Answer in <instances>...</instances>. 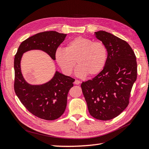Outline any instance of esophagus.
<instances>
[{
	"label": "esophagus",
	"mask_w": 149,
	"mask_h": 149,
	"mask_svg": "<svg viewBox=\"0 0 149 149\" xmlns=\"http://www.w3.org/2000/svg\"><path fill=\"white\" fill-rule=\"evenodd\" d=\"M80 83H81V81H79V80H75V81H74V84L76 85H79Z\"/></svg>",
	"instance_id": "obj_1"
}]
</instances>
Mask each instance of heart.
Returning a JSON list of instances; mask_svg holds the SVG:
<instances>
[{
	"instance_id": "heart-1",
	"label": "heart",
	"mask_w": 149,
	"mask_h": 149,
	"mask_svg": "<svg viewBox=\"0 0 149 149\" xmlns=\"http://www.w3.org/2000/svg\"><path fill=\"white\" fill-rule=\"evenodd\" d=\"M57 63L65 73L70 74L76 65L79 76L89 77L99 74L103 69L108 57V49L103 43L77 36L67 43L65 49L58 48L55 54Z\"/></svg>"
}]
</instances>
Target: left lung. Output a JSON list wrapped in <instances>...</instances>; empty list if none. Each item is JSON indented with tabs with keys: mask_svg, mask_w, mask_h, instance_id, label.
<instances>
[{
	"mask_svg": "<svg viewBox=\"0 0 149 149\" xmlns=\"http://www.w3.org/2000/svg\"><path fill=\"white\" fill-rule=\"evenodd\" d=\"M95 34L107 48V60L100 73L82 82L81 88L91 115L106 121L118 116L128 106L137 63L127 42L104 31Z\"/></svg>",
	"mask_w": 149,
	"mask_h": 149,
	"instance_id": "1",
	"label": "left lung"
}]
</instances>
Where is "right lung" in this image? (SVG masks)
<instances>
[{"mask_svg": "<svg viewBox=\"0 0 149 149\" xmlns=\"http://www.w3.org/2000/svg\"><path fill=\"white\" fill-rule=\"evenodd\" d=\"M67 35L56 31H44L36 34L23 41L15 55L14 88L19 100L29 112L41 119L54 120L65 110L67 95L73 87L75 79L56 72L50 81L40 86H32L22 77L20 62L23 53L31 49H41L52 59Z\"/></svg>", "mask_w": 149, "mask_h": 149, "instance_id": "obj_1", "label": "right lung"}]
</instances>
